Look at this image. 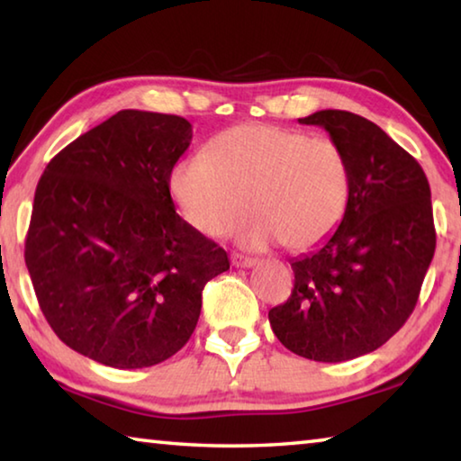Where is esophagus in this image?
<instances>
[{
  "label": "esophagus",
  "mask_w": 461,
  "mask_h": 461,
  "mask_svg": "<svg viewBox=\"0 0 461 461\" xmlns=\"http://www.w3.org/2000/svg\"><path fill=\"white\" fill-rule=\"evenodd\" d=\"M231 264H233V267H236V268H252L254 264H256V258H249V256L233 252V254H231Z\"/></svg>",
  "instance_id": "1"
}]
</instances>
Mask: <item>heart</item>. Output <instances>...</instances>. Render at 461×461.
Segmentation results:
<instances>
[{
    "mask_svg": "<svg viewBox=\"0 0 461 461\" xmlns=\"http://www.w3.org/2000/svg\"><path fill=\"white\" fill-rule=\"evenodd\" d=\"M349 189V162L338 144L270 123L225 130L201 158L176 162L170 173V193L191 230L221 238L248 207L238 240L256 249L283 241L307 252L323 244L346 215Z\"/></svg>",
    "mask_w": 461,
    "mask_h": 461,
    "instance_id": "1",
    "label": "heart"
}]
</instances>
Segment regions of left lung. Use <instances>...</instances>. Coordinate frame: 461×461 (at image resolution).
<instances>
[{
	"label": "left lung",
	"instance_id": "1",
	"mask_svg": "<svg viewBox=\"0 0 461 461\" xmlns=\"http://www.w3.org/2000/svg\"><path fill=\"white\" fill-rule=\"evenodd\" d=\"M299 123L341 148L352 189L338 230L291 262L294 288L268 319L293 354L346 362L386 343L417 305L435 254L431 189L419 162L362 115L321 109Z\"/></svg>",
	"mask_w": 461,
	"mask_h": 461
}]
</instances>
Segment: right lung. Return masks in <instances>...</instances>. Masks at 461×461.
Wrapping results in <instances>:
<instances>
[{"instance_id": "1", "label": "right lung", "mask_w": 461, "mask_h": 461, "mask_svg": "<svg viewBox=\"0 0 461 461\" xmlns=\"http://www.w3.org/2000/svg\"><path fill=\"white\" fill-rule=\"evenodd\" d=\"M178 115L122 109L60 150L34 194L26 267L46 321L112 368H148L194 331L225 249L175 212L170 173L191 144Z\"/></svg>"}]
</instances>
